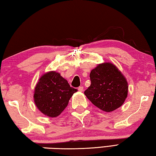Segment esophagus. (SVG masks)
<instances>
[{
	"label": "esophagus",
	"instance_id": "esophagus-1",
	"mask_svg": "<svg viewBox=\"0 0 156 156\" xmlns=\"http://www.w3.org/2000/svg\"><path fill=\"white\" fill-rule=\"evenodd\" d=\"M78 89V91H80V92H83V87H82V86L79 87Z\"/></svg>",
	"mask_w": 156,
	"mask_h": 156
}]
</instances>
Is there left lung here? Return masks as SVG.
Here are the masks:
<instances>
[{
    "label": "left lung",
    "instance_id": "left-lung-1",
    "mask_svg": "<svg viewBox=\"0 0 156 156\" xmlns=\"http://www.w3.org/2000/svg\"><path fill=\"white\" fill-rule=\"evenodd\" d=\"M91 85L84 95L95 106L112 112L122 106L128 94V83L116 66L99 64L90 73Z\"/></svg>",
    "mask_w": 156,
    "mask_h": 156
}]
</instances>
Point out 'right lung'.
Segmentation results:
<instances>
[{
  "label": "right lung",
  "mask_w": 156,
  "mask_h": 156,
  "mask_svg": "<svg viewBox=\"0 0 156 156\" xmlns=\"http://www.w3.org/2000/svg\"><path fill=\"white\" fill-rule=\"evenodd\" d=\"M77 91L59 73L49 72L42 76L36 84L34 102L44 115L55 118L67 107L69 100Z\"/></svg>",
  "instance_id": "1"
}]
</instances>
